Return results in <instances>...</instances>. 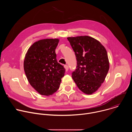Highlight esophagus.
Masks as SVG:
<instances>
[{"label": "esophagus", "instance_id": "34e87169", "mask_svg": "<svg viewBox=\"0 0 132 132\" xmlns=\"http://www.w3.org/2000/svg\"><path fill=\"white\" fill-rule=\"evenodd\" d=\"M64 68L65 69V70L66 71H67L68 70V66L67 65H64Z\"/></svg>", "mask_w": 132, "mask_h": 132}]
</instances>
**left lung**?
Here are the masks:
<instances>
[{
    "label": "left lung",
    "instance_id": "1",
    "mask_svg": "<svg viewBox=\"0 0 132 132\" xmlns=\"http://www.w3.org/2000/svg\"><path fill=\"white\" fill-rule=\"evenodd\" d=\"M76 56L77 68L72 78L87 95L95 92L104 82L110 64L106 50L97 40L89 36L68 37Z\"/></svg>",
    "mask_w": 132,
    "mask_h": 132
}]
</instances>
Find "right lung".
<instances>
[{
	"label": "right lung",
	"mask_w": 132,
	"mask_h": 132,
	"mask_svg": "<svg viewBox=\"0 0 132 132\" xmlns=\"http://www.w3.org/2000/svg\"><path fill=\"white\" fill-rule=\"evenodd\" d=\"M59 39H42L28 49L23 67L31 86L40 95L49 96L57 91L65 69L56 60Z\"/></svg>",
	"instance_id": "1"
}]
</instances>
